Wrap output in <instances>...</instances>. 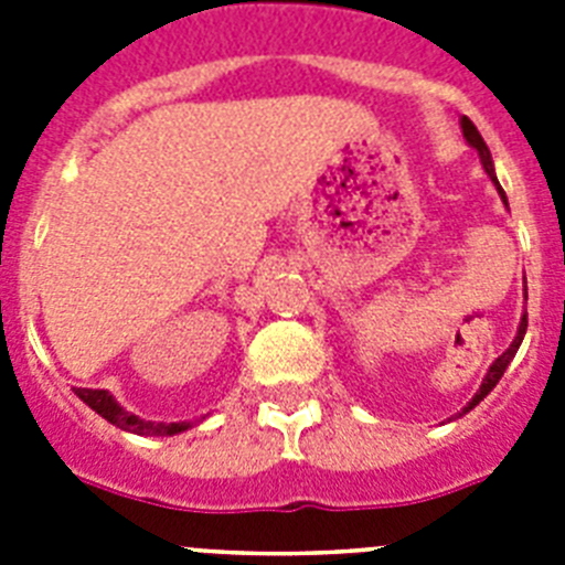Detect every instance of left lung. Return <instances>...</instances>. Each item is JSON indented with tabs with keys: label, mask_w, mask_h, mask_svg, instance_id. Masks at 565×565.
Returning a JSON list of instances; mask_svg holds the SVG:
<instances>
[{
	"label": "left lung",
	"mask_w": 565,
	"mask_h": 565,
	"mask_svg": "<svg viewBox=\"0 0 565 565\" xmlns=\"http://www.w3.org/2000/svg\"><path fill=\"white\" fill-rule=\"evenodd\" d=\"M461 129H463V138H467V143H469V147L476 149V152H478V158H481V163H483V172H487L489 178H492V183H495L498 194H501V201L507 203V194H503L501 183H498V178H495V163H492V154H489V147H487V143H483L481 132H478V129H476V124L469 121L467 115H463V118H461ZM523 333H526V317L521 319V326H518V337L512 339V344H509L507 351H503L501 356L495 359V362L489 364L487 376H483V382H481V391H478L476 396H472V402H469L467 407H463V413H469V411H472V407H476L478 402H483V398L489 396V391H492V387H495V384L501 382L503 371H507V364L512 362V359H515L518 348H521V342H523Z\"/></svg>",
	"instance_id": "8db88e82"
}]
</instances>
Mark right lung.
<instances>
[{
	"instance_id": "obj_1",
	"label": "right lung",
	"mask_w": 565,
	"mask_h": 565,
	"mask_svg": "<svg viewBox=\"0 0 565 565\" xmlns=\"http://www.w3.org/2000/svg\"><path fill=\"white\" fill-rule=\"evenodd\" d=\"M76 396L87 404L89 411H96L98 416L107 418L109 424L121 427V430L135 433V436H178V433L189 430L192 424L189 422H143V418L132 416L115 402L107 391H89V387H76Z\"/></svg>"
}]
</instances>
